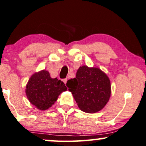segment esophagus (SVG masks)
I'll return each instance as SVG.
<instances>
[{
	"label": "esophagus",
	"mask_w": 146,
	"mask_h": 146,
	"mask_svg": "<svg viewBox=\"0 0 146 146\" xmlns=\"http://www.w3.org/2000/svg\"><path fill=\"white\" fill-rule=\"evenodd\" d=\"M62 82H63L64 83V84H67V78H66V79H62Z\"/></svg>",
	"instance_id": "34e87169"
}]
</instances>
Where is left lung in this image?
I'll use <instances>...</instances> for the list:
<instances>
[{
	"mask_svg": "<svg viewBox=\"0 0 146 146\" xmlns=\"http://www.w3.org/2000/svg\"><path fill=\"white\" fill-rule=\"evenodd\" d=\"M67 86L82 111L94 113L100 111L108 102L111 93L109 79L98 68L82 66L76 77L68 80Z\"/></svg>",
	"mask_w": 146,
	"mask_h": 146,
	"instance_id": "1",
	"label": "left lung"
}]
</instances>
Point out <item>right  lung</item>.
<instances>
[{
	"label": "right lung",
	"mask_w": 146,
	"mask_h": 146,
	"mask_svg": "<svg viewBox=\"0 0 146 146\" xmlns=\"http://www.w3.org/2000/svg\"><path fill=\"white\" fill-rule=\"evenodd\" d=\"M67 87L57 78L52 79L43 70L30 77L26 86V95L29 102L39 110H46L54 104L58 95L66 91Z\"/></svg>",
	"instance_id": "obj_1"
}]
</instances>
